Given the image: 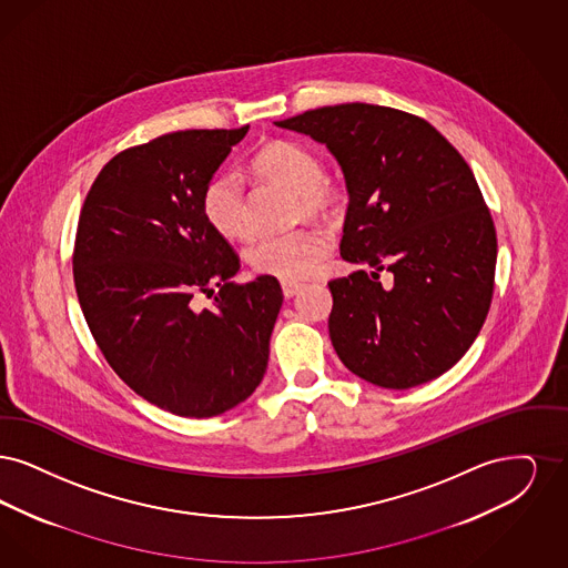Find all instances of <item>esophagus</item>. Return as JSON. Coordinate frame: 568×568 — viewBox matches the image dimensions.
I'll return each mask as SVG.
<instances>
[{
	"label": "esophagus",
	"instance_id": "34e87169",
	"mask_svg": "<svg viewBox=\"0 0 568 568\" xmlns=\"http://www.w3.org/2000/svg\"><path fill=\"white\" fill-rule=\"evenodd\" d=\"M301 288H303V284H298V282H282V293H284L286 298L295 296Z\"/></svg>",
	"mask_w": 568,
	"mask_h": 568
}]
</instances>
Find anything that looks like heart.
Segmentation results:
<instances>
[{
    "mask_svg": "<svg viewBox=\"0 0 568 568\" xmlns=\"http://www.w3.org/2000/svg\"><path fill=\"white\" fill-rule=\"evenodd\" d=\"M254 168L263 178L295 193L307 216L326 214L335 203V191L326 182L321 156L307 146L296 142H273L256 154ZM201 205L205 219L219 235L226 240L246 237L244 184L237 173L214 175L203 189ZM326 254L328 240L318 229H298L286 235L258 237L246 250L247 263L254 272L286 282L312 275Z\"/></svg>",
    "mask_w": 568,
    "mask_h": 568,
    "instance_id": "obj_1",
    "label": "heart"
}]
</instances>
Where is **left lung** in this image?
Masks as SVG:
<instances>
[{"label": "left lung", "mask_w": 568, "mask_h": 568, "mask_svg": "<svg viewBox=\"0 0 568 568\" xmlns=\"http://www.w3.org/2000/svg\"><path fill=\"white\" fill-rule=\"evenodd\" d=\"M310 135L346 178L342 258L328 335L354 375L405 390L452 369L490 310L496 231L467 161L414 114L342 103L277 121ZM379 271L394 273L384 290Z\"/></svg>", "instance_id": "1"}]
</instances>
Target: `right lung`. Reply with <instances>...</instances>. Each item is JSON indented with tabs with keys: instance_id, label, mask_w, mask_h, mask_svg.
Segmentation results:
<instances>
[{
	"instance_id": "add662e5",
	"label": "right lung",
	"mask_w": 568,
	"mask_h": 568,
	"mask_svg": "<svg viewBox=\"0 0 568 568\" xmlns=\"http://www.w3.org/2000/svg\"><path fill=\"white\" fill-rule=\"evenodd\" d=\"M246 133L175 131L119 152L78 219L75 293L101 354L133 393L184 418L219 416L256 390L284 298L273 275L231 282L240 258L201 205ZM199 294L215 305L199 311Z\"/></svg>"
}]
</instances>
